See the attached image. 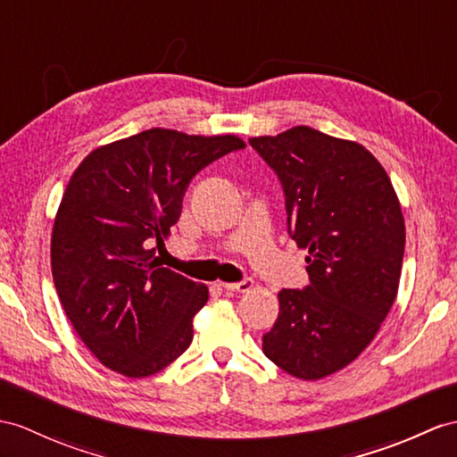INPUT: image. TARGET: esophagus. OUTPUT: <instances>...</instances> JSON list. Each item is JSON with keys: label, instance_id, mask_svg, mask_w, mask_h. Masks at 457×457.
<instances>
[{"label": "esophagus", "instance_id": "1", "mask_svg": "<svg viewBox=\"0 0 457 457\" xmlns=\"http://www.w3.org/2000/svg\"><path fill=\"white\" fill-rule=\"evenodd\" d=\"M220 287L225 288V291H230V293H248L250 288L253 287V281L244 279L240 283H220Z\"/></svg>", "mask_w": 457, "mask_h": 457}]
</instances>
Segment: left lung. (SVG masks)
<instances>
[{"label": "left lung", "mask_w": 457, "mask_h": 457, "mask_svg": "<svg viewBox=\"0 0 457 457\" xmlns=\"http://www.w3.org/2000/svg\"><path fill=\"white\" fill-rule=\"evenodd\" d=\"M285 192L288 235L306 248V288H283L263 336L271 362L320 380L369 347L397 296L405 250L402 205L361 143L296 126L252 137Z\"/></svg>", "instance_id": "1"}]
</instances>
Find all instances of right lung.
<instances>
[{
    "mask_svg": "<svg viewBox=\"0 0 457 457\" xmlns=\"http://www.w3.org/2000/svg\"><path fill=\"white\" fill-rule=\"evenodd\" d=\"M237 136L153 128L88 153L52 228V275L73 329L106 369L157 374L190 347L209 291L161 267L154 252L182 213L192 178Z\"/></svg>",
    "mask_w": 457,
    "mask_h": 457,
    "instance_id": "obj_1",
    "label": "right lung"
}]
</instances>
